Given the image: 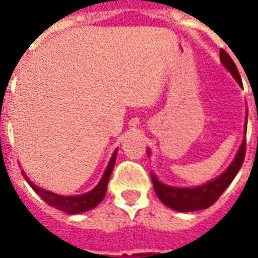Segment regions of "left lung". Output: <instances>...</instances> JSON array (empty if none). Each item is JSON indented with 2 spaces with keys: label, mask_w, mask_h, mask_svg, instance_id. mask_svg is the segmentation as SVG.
Returning <instances> with one entry per match:
<instances>
[{
  "label": "left lung",
  "mask_w": 258,
  "mask_h": 258,
  "mask_svg": "<svg viewBox=\"0 0 258 258\" xmlns=\"http://www.w3.org/2000/svg\"><path fill=\"white\" fill-rule=\"evenodd\" d=\"M220 59H221L222 64L231 72L235 80L242 85V79H240V74H239L238 69H236V64L224 49H220ZM244 155H246V140L242 142L238 155L233 159V162L231 163V166L227 168L225 173H222L220 177H217L216 179H213L210 182L196 186V188H174V186H168V185L159 182L156 177L153 174H151L155 192L159 196V199L173 210L185 213V211H196L207 209V207H210L211 205L216 203L218 198L224 194V190L227 189L228 185L232 182V179L235 178V175L238 174L242 164H243Z\"/></svg>",
  "instance_id": "obj_1"
}]
</instances>
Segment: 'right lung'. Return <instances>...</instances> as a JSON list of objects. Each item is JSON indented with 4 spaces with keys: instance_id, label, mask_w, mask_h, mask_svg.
Segmentation results:
<instances>
[{
    "instance_id": "right-lung-1",
    "label": "right lung",
    "mask_w": 258,
    "mask_h": 258,
    "mask_svg": "<svg viewBox=\"0 0 258 258\" xmlns=\"http://www.w3.org/2000/svg\"><path fill=\"white\" fill-rule=\"evenodd\" d=\"M116 153H117V151L113 153L112 159H110V162L107 164L106 171H105L103 177L99 181V184L96 185L95 188L91 192H88V194L79 195V196H60V195L52 194V192H48V190L38 188L27 177H26V179H27V182H29L31 188L36 190V194L47 205L52 206L56 210L69 213V214H79V213H83V211L94 209L103 200L107 190V182H109L110 174H112L114 163H116Z\"/></svg>"
}]
</instances>
